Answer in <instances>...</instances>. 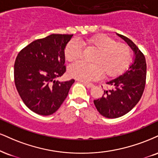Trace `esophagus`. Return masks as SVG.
I'll return each mask as SVG.
<instances>
[{
    "label": "esophagus",
    "mask_w": 158,
    "mask_h": 158,
    "mask_svg": "<svg viewBox=\"0 0 158 158\" xmlns=\"http://www.w3.org/2000/svg\"><path fill=\"white\" fill-rule=\"evenodd\" d=\"M82 82V84L85 85V87H87V88H91L92 87H94V85L91 84V83H87V82H85V81H81Z\"/></svg>",
    "instance_id": "1"
}]
</instances>
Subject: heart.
Masks as SVG:
<instances>
[{
    "mask_svg": "<svg viewBox=\"0 0 158 158\" xmlns=\"http://www.w3.org/2000/svg\"><path fill=\"white\" fill-rule=\"evenodd\" d=\"M81 43L88 48L96 49V53L92 60L94 64L79 61L68 67L70 77L78 80H96L101 77L102 72L107 77L115 76L124 71L132 60L131 49L127 45L118 43L108 36H93ZM81 55L82 49L77 40H71L66 45L64 56L68 61L79 60Z\"/></svg>",
    "mask_w": 158,
    "mask_h": 158,
    "instance_id": "heart-1",
    "label": "heart"
}]
</instances>
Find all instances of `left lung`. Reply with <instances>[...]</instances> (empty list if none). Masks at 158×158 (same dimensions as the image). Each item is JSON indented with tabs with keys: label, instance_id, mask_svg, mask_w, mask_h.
Instances as JSON below:
<instances>
[{
	"label": "left lung",
	"instance_id": "obj_1",
	"mask_svg": "<svg viewBox=\"0 0 158 158\" xmlns=\"http://www.w3.org/2000/svg\"><path fill=\"white\" fill-rule=\"evenodd\" d=\"M117 35L132 48L135 58L127 71L106 82L110 89L104 90L102 97L94 101L98 113L108 118H116L129 113L140 101L146 84V63L143 54L129 38Z\"/></svg>",
	"mask_w": 158,
	"mask_h": 158
}]
</instances>
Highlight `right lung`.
Segmentation results:
<instances>
[{"mask_svg":"<svg viewBox=\"0 0 158 158\" xmlns=\"http://www.w3.org/2000/svg\"><path fill=\"white\" fill-rule=\"evenodd\" d=\"M73 35L53 34L23 48L14 66L15 83L23 102L41 115L54 113L68 96L74 79L56 80L66 71L64 48Z\"/></svg>","mask_w":158,"mask_h":158,"instance_id":"right-lung-1","label":"right lung"}]
</instances>
